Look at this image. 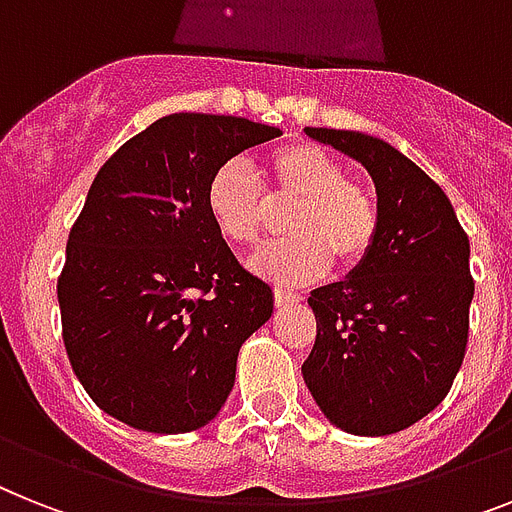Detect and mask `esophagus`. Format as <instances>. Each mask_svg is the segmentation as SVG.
Here are the masks:
<instances>
[{
	"label": "esophagus",
	"mask_w": 512,
	"mask_h": 512,
	"mask_svg": "<svg viewBox=\"0 0 512 512\" xmlns=\"http://www.w3.org/2000/svg\"><path fill=\"white\" fill-rule=\"evenodd\" d=\"M303 298L298 293H290V290H274V303H277V308H287V306H295V303H301Z\"/></svg>",
	"instance_id": "esophagus-1"
}]
</instances>
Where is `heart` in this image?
I'll use <instances>...</instances> for the list:
<instances>
[{
	"instance_id": "heart-1",
	"label": "heart",
	"mask_w": 512,
	"mask_h": 512,
	"mask_svg": "<svg viewBox=\"0 0 512 512\" xmlns=\"http://www.w3.org/2000/svg\"><path fill=\"white\" fill-rule=\"evenodd\" d=\"M269 193L243 159H230L206 185L211 222L230 243L253 246L269 227L272 204L295 211L287 219L290 240L261 248L253 272L277 285L319 280L332 259L350 269L369 256L379 232L377 201L348 180L337 156L314 143H287L269 154Z\"/></svg>"
}]
</instances>
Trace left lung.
I'll return each instance as SVG.
<instances>
[{
  "instance_id": "1",
  "label": "left lung",
  "mask_w": 512,
  "mask_h": 512,
  "mask_svg": "<svg viewBox=\"0 0 512 512\" xmlns=\"http://www.w3.org/2000/svg\"><path fill=\"white\" fill-rule=\"evenodd\" d=\"M374 180L379 232L342 282L316 287V342L303 382L329 424L358 437L403 432L453 387L468 342V238L445 190L390 143L306 128Z\"/></svg>"
}]
</instances>
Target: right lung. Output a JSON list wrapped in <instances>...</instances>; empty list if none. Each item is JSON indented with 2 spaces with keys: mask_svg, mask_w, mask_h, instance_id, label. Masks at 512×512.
Listing matches in <instances>:
<instances>
[{
  "mask_svg": "<svg viewBox=\"0 0 512 512\" xmlns=\"http://www.w3.org/2000/svg\"><path fill=\"white\" fill-rule=\"evenodd\" d=\"M280 128L180 112L122 143L67 238L57 298L75 377L101 411L151 434L196 432L235 384L274 293L211 222L206 185Z\"/></svg>",
  "mask_w": 512,
  "mask_h": 512,
  "instance_id": "obj_1",
  "label": "right lung"
}]
</instances>
